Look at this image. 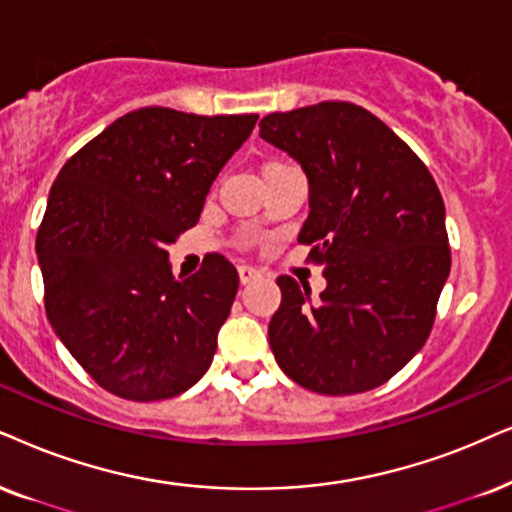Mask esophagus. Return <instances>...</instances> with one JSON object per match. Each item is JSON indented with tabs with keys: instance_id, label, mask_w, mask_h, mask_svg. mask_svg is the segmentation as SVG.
<instances>
[{
	"instance_id": "obj_1",
	"label": "esophagus",
	"mask_w": 512,
	"mask_h": 512,
	"mask_svg": "<svg viewBox=\"0 0 512 512\" xmlns=\"http://www.w3.org/2000/svg\"><path fill=\"white\" fill-rule=\"evenodd\" d=\"M260 276H262L260 271H257L255 267H248V264H241V267H238V278H241L243 286H245V283L257 281V278H260Z\"/></svg>"
}]
</instances>
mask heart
I'll return each instance as SVG.
<instances>
[{
    "label": "heart",
    "mask_w": 512,
    "mask_h": 512,
    "mask_svg": "<svg viewBox=\"0 0 512 512\" xmlns=\"http://www.w3.org/2000/svg\"><path fill=\"white\" fill-rule=\"evenodd\" d=\"M269 165H278V163H276V160H274V163H267V165H264V167H269Z\"/></svg>",
    "instance_id": "obj_1"
}]
</instances>
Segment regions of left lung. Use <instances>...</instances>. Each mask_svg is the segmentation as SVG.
<instances>
[{
  "instance_id": "left-lung-1",
  "label": "left lung",
  "mask_w": 512,
  "mask_h": 512,
  "mask_svg": "<svg viewBox=\"0 0 512 512\" xmlns=\"http://www.w3.org/2000/svg\"><path fill=\"white\" fill-rule=\"evenodd\" d=\"M260 137L307 174L297 243L326 267L319 297L293 276L276 278L271 352L304 390H373L416 357L435 323L451 269L442 193L423 160L357 103L271 113Z\"/></svg>"
}]
</instances>
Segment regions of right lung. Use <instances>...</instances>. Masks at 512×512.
<instances>
[{
  "mask_svg": "<svg viewBox=\"0 0 512 512\" xmlns=\"http://www.w3.org/2000/svg\"><path fill=\"white\" fill-rule=\"evenodd\" d=\"M257 115L139 108L82 146L37 231L51 328L103 390L170 399L203 378L238 290L226 257L174 278L167 245L196 226Z\"/></svg>",
  "mask_w": 512,
  "mask_h": 512,
  "instance_id": "add662e5",
  "label": "right lung"
}]
</instances>
